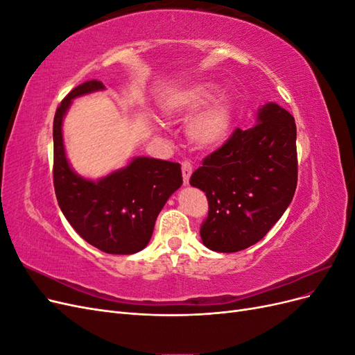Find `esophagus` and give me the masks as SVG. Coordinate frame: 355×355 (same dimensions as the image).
<instances>
[{"label":"esophagus","instance_id":"obj_1","mask_svg":"<svg viewBox=\"0 0 355 355\" xmlns=\"http://www.w3.org/2000/svg\"><path fill=\"white\" fill-rule=\"evenodd\" d=\"M192 175V164L189 161H182V176H184V185L189 184V178Z\"/></svg>","mask_w":355,"mask_h":355}]
</instances>
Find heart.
I'll list each match as a JSON object with an SVG mask.
<instances>
[{
  "label": "heart",
  "instance_id": "b5f03b06",
  "mask_svg": "<svg viewBox=\"0 0 355 355\" xmlns=\"http://www.w3.org/2000/svg\"><path fill=\"white\" fill-rule=\"evenodd\" d=\"M216 92V85L200 83L171 92L163 99V111L168 116L187 115L206 105ZM234 120V105L228 96L210 102L188 124V136L200 146H216L227 139Z\"/></svg>",
  "mask_w": 355,
  "mask_h": 355
}]
</instances>
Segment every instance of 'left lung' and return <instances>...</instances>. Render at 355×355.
I'll return each mask as SVG.
<instances>
[{
    "label": "left lung",
    "instance_id": "8db88e82",
    "mask_svg": "<svg viewBox=\"0 0 355 355\" xmlns=\"http://www.w3.org/2000/svg\"><path fill=\"white\" fill-rule=\"evenodd\" d=\"M189 184L206 192L209 201L200 228L207 249L232 253L256 244L295 196V118L274 102L263 105L256 125L235 128L227 142L202 159Z\"/></svg>",
    "mask_w": 355,
    "mask_h": 355
}]
</instances>
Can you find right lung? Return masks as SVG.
<instances>
[{"label": "right lung", "mask_w": 355, "mask_h": 355, "mask_svg": "<svg viewBox=\"0 0 355 355\" xmlns=\"http://www.w3.org/2000/svg\"><path fill=\"white\" fill-rule=\"evenodd\" d=\"M99 90H105L102 81H85L58 106L53 121V184L62 213L81 239L105 253L133 254L148 245L158 213L180 188V164L136 157L99 180L75 173L63 145V116L72 99Z\"/></svg>", "instance_id": "add662e5"}]
</instances>
